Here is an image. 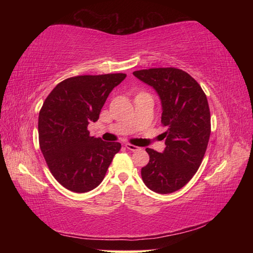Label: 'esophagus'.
<instances>
[{
    "instance_id": "esophagus-1",
    "label": "esophagus",
    "mask_w": 253,
    "mask_h": 253,
    "mask_svg": "<svg viewBox=\"0 0 253 253\" xmlns=\"http://www.w3.org/2000/svg\"><path fill=\"white\" fill-rule=\"evenodd\" d=\"M125 147L128 149V150H130V151H137V150H139V147H137V146H133V144H131V143H126L125 144Z\"/></svg>"
}]
</instances>
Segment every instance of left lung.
Masks as SVG:
<instances>
[{
  "label": "left lung",
  "mask_w": 253,
  "mask_h": 253,
  "mask_svg": "<svg viewBox=\"0 0 253 253\" xmlns=\"http://www.w3.org/2000/svg\"><path fill=\"white\" fill-rule=\"evenodd\" d=\"M133 76L157 91L162 104L163 153L147 148L150 161L141 177L150 190L170 193L184 187L196 174L207 151L211 115L206 93L189 74L178 68H150Z\"/></svg>",
  "instance_id": "8db88e82"
}]
</instances>
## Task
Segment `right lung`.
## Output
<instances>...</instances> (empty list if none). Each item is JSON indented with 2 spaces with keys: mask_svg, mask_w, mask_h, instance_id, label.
Instances as JSON below:
<instances>
[{
  "mask_svg": "<svg viewBox=\"0 0 253 253\" xmlns=\"http://www.w3.org/2000/svg\"><path fill=\"white\" fill-rule=\"evenodd\" d=\"M126 74L84 75L58 84L43 102L38 121L41 152L52 175L66 189L87 192L103 180L120 142L90 136L107 96Z\"/></svg>",
  "mask_w": 253,
  "mask_h": 253,
  "instance_id": "right-lung-1",
  "label": "right lung"
}]
</instances>
